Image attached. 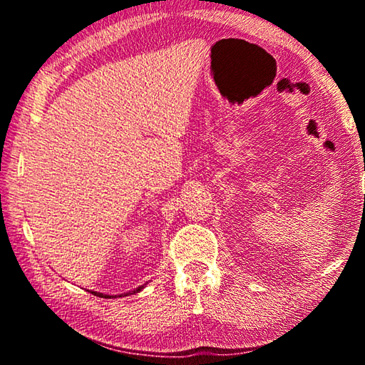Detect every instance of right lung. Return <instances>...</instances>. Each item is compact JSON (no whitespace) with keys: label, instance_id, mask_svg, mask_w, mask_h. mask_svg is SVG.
Here are the masks:
<instances>
[{"label":"right lung","instance_id":"right-lung-1","mask_svg":"<svg viewBox=\"0 0 365 365\" xmlns=\"http://www.w3.org/2000/svg\"><path fill=\"white\" fill-rule=\"evenodd\" d=\"M141 288H143V285H141V287H138L137 289H133V292L130 293V294H133V293H138V292H141ZM91 293H95V292H91ZM95 294H98V296H103V293H95ZM104 296H106V298H113V296H109V294H104ZM127 296V294H125ZM114 298H115V296H114Z\"/></svg>","mask_w":365,"mask_h":365}]
</instances>
